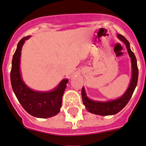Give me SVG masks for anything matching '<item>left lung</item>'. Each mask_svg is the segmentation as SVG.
Instances as JSON below:
<instances>
[{
    "instance_id": "left-lung-1",
    "label": "left lung",
    "mask_w": 146,
    "mask_h": 146,
    "mask_svg": "<svg viewBox=\"0 0 146 146\" xmlns=\"http://www.w3.org/2000/svg\"><path fill=\"white\" fill-rule=\"evenodd\" d=\"M118 38L121 40L126 46L129 56L131 58V65H132V78L128 88L125 92L121 96L120 98L115 100H110L107 101L94 100L89 99L86 95L85 88L83 86L81 91L82 101L85 108L91 113L99 115H115L119 111H121L127 104L129 100L132 98V94L137 86L138 79V68L137 65V60L135 54L130 48V45L128 40L120 34H117Z\"/></svg>"
}]
</instances>
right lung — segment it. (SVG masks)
I'll return each mask as SVG.
<instances>
[{
	"label": "right lung",
	"instance_id": "add662e5",
	"mask_svg": "<svg viewBox=\"0 0 146 146\" xmlns=\"http://www.w3.org/2000/svg\"><path fill=\"white\" fill-rule=\"evenodd\" d=\"M31 37V35H28L19 40L13 56L11 70V86L19 103L29 114L41 119L52 117L60 112L62 95L66 89L68 79H62L54 89L47 92L34 90L26 84L22 79L20 70L21 52L25 40Z\"/></svg>",
	"mask_w": 146,
	"mask_h": 146
}]
</instances>
